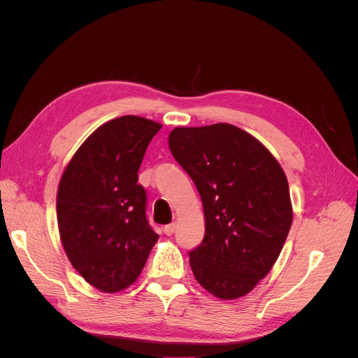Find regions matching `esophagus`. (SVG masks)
I'll return each mask as SVG.
<instances>
[{
	"mask_svg": "<svg viewBox=\"0 0 358 358\" xmlns=\"http://www.w3.org/2000/svg\"><path fill=\"white\" fill-rule=\"evenodd\" d=\"M176 229H178V224H176V222H170V224H167V225L164 227V233H166L167 236H171V234H175Z\"/></svg>",
	"mask_w": 358,
	"mask_h": 358,
	"instance_id": "obj_1",
	"label": "esophagus"
}]
</instances>
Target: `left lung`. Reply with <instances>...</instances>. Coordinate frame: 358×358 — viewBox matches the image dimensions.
<instances>
[{"label":"left lung","mask_w":358,"mask_h":358,"mask_svg":"<svg viewBox=\"0 0 358 358\" xmlns=\"http://www.w3.org/2000/svg\"><path fill=\"white\" fill-rule=\"evenodd\" d=\"M169 146L203 201L204 237L189 251L194 276L220 299L248 294L273 267L291 227L282 167L230 124L175 128Z\"/></svg>","instance_id":"1"}]
</instances>
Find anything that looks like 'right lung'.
<instances>
[{"mask_svg": "<svg viewBox=\"0 0 358 358\" xmlns=\"http://www.w3.org/2000/svg\"><path fill=\"white\" fill-rule=\"evenodd\" d=\"M161 125L116 117L86 138L61 178L57 215L73 267L95 288L116 292L142 272L158 234L148 220L138 169Z\"/></svg>", "mask_w": 358, "mask_h": 358, "instance_id": "right-lung-1", "label": "right lung"}]
</instances>
